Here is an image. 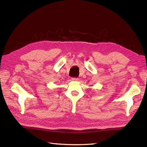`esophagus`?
I'll return each instance as SVG.
<instances>
[{"mask_svg": "<svg viewBox=\"0 0 147 147\" xmlns=\"http://www.w3.org/2000/svg\"><path fill=\"white\" fill-rule=\"evenodd\" d=\"M78 80V78H77V77H73V78H71V80H73V81H77Z\"/></svg>", "mask_w": 147, "mask_h": 147, "instance_id": "obj_1", "label": "esophagus"}]
</instances>
